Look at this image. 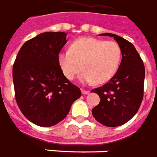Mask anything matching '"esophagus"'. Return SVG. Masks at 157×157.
<instances>
[{"label":"esophagus","instance_id":"34e87169","mask_svg":"<svg viewBox=\"0 0 157 157\" xmlns=\"http://www.w3.org/2000/svg\"><path fill=\"white\" fill-rule=\"evenodd\" d=\"M81 91H82V94H90V90H83V89H82L81 90Z\"/></svg>","mask_w":157,"mask_h":157}]
</instances>
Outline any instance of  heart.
<instances>
[{"mask_svg":"<svg viewBox=\"0 0 157 157\" xmlns=\"http://www.w3.org/2000/svg\"><path fill=\"white\" fill-rule=\"evenodd\" d=\"M121 60V48L114 41L83 37L72 43L68 51L58 54V64L67 79L73 80L80 71L84 83H104L117 72Z\"/></svg>","mask_w":157,"mask_h":157,"instance_id":"1","label":"heart"}]
</instances>
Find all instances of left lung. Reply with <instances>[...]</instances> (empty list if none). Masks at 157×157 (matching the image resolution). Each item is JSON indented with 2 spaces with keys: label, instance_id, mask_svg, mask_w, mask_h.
I'll return each instance as SVG.
<instances>
[{
  "label": "left lung",
  "instance_id": "obj_1",
  "mask_svg": "<svg viewBox=\"0 0 157 157\" xmlns=\"http://www.w3.org/2000/svg\"><path fill=\"white\" fill-rule=\"evenodd\" d=\"M99 36L114 37L121 47L122 60L109 82L92 90L100 98L92 114L96 121L105 126H120L136 114L142 102L145 66L131 42L112 33Z\"/></svg>",
  "mask_w": 157,
  "mask_h": 157
}]
</instances>
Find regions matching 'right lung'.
<instances>
[{
    "instance_id": "1",
    "label": "right lung",
    "mask_w": 157,
    "mask_h": 157,
    "mask_svg": "<svg viewBox=\"0 0 157 157\" xmlns=\"http://www.w3.org/2000/svg\"><path fill=\"white\" fill-rule=\"evenodd\" d=\"M66 36L63 32H48L28 40L13 64L18 107L28 121L39 126H52L63 121L81 96L79 88L65 77L58 64Z\"/></svg>"
}]
</instances>
